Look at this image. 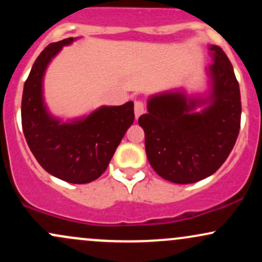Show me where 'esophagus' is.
<instances>
[{
  "mask_svg": "<svg viewBox=\"0 0 262 262\" xmlns=\"http://www.w3.org/2000/svg\"><path fill=\"white\" fill-rule=\"evenodd\" d=\"M144 111H145V103H144V101H141V100L135 101V102H134L135 118H139L141 114L144 113Z\"/></svg>",
  "mask_w": 262,
  "mask_h": 262,
  "instance_id": "obj_1",
  "label": "esophagus"
}]
</instances>
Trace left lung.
Masks as SVG:
<instances>
[{
    "instance_id": "1",
    "label": "left lung",
    "mask_w": 262,
    "mask_h": 262,
    "mask_svg": "<svg viewBox=\"0 0 262 262\" xmlns=\"http://www.w3.org/2000/svg\"><path fill=\"white\" fill-rule=\"evenodd\" d=\"M214 64L212 103L202 113H191L198 101L181 92L151 97L148 113L138 123L145 133L148 160L159 176L186 185L217 171L233 150L240 129V90L230 60L212 45Z\"/></svg>"
}]
</instances>
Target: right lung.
<instances>
[{
  "label": "right lung",
  "instance_id": "1",
  "mask_svg": "<svg viewBox=\"0 0 262 262\" xmlns=\"http://www.w3.org/2000/svg\"><path fill=\"white\" fill-rule=\"evenodd\" d=\"M73 38L52 43L39 54L25 82L22 128L41 167L70 183L95 181L107 169L117 146L134 122V103L102 107L81 121L60 123L45 110L41 80L47 65Z\"/></svg>",
  "mask_w": 262,
  "mask_h": 262
}]
</instances>
